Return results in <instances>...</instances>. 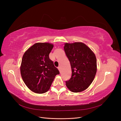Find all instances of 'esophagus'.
Instances as JSON below:
<instances>
[{
    "label": "esophagus",
    "instance_id": "esophagus-1",
    "mask_svg": "<svg viewBox=\"0 0 121 121\" xmlns=\"http://www.w3.org/2000/svg\"><path fill=\"white\" fill-rule=\"evenodd\" d=\"M57 68L58 69V70H59L60 72V71H61V67H60V66H59Z\"/></svg>",
    "mask_w": 121,
    "mask_h": 121
}]
</instances>
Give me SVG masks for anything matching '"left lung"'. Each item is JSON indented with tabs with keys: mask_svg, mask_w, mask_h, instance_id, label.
Wrapping results in <instances>:
<instances>
[{
	"mask_svg": "<svg viewBox=\"0 0 121 121\" xmlns=\"http://www.w3.org/2000/svg\"><path fill=\"white\" fill-rule=\"evenodd\" d=\"M64 50L70 62L72 76L65 82L68 88L73 92L85 90L92 83L97 71L95 55L82 42L65 43Z\"/></svg>",
	"mask_w": 121,
	"mask_h": 121,
	"instance_id": "obj_1",
	"label": "left lung"
}]
</instances>
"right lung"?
Here are the masks:
<instances>
[{
    "label": "right lung",
    "instance_id": "obj_1",
    "mask_svg": "<svg viewBox=\"0 0 121 121\" xmlns=\"http://www.w3.org/2000/svg\"><path fill=\"white\" fill-rule=\"evenodd\" d=\"M53 47L51 43H36L23 55L20 67L22 78L28 88L35 93L46 92L55 77L60 74L49 57Z\"/></svg>",
    "mask_w": 121,
    "mask_h": 121
}]
</instances>
